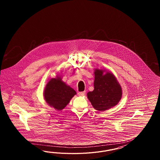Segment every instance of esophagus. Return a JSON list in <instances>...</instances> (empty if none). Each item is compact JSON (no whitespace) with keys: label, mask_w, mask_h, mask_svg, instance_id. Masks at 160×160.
<instances>
[{"label":"esophagus","mask_w":160,"mask_h":160,"mask_svg":"<svg viewBox=\"0 0 160 160\" xmlns=\"http://www.w3.org/2000/svg\"><path fill=\"white\" fill-rule=\"evenodd\" d=\"M85 92H78V96H84V95L85 94Z\"/></svg>","instance_id":"1"}]
</instances>
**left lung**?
Masks as SVG:
<instances>
[{"label":"left lung","mask_w":160,"mask_h":160,"mask_svg":"<svg viewBox=\"0 0 160 160\" xmlns=\"http://www.w3.org/2000/svg\"><path fill=\"white\" fill-rule=\"evenodd\" d=\"M96 69L94 82V89L87 93V97L92 107L99 112L107 110L115 106L122 96L120 85L112 73Z\"/></svg>","instance_id":"obj_1"}]
</instances>
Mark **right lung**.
Instances as JSON below:
<instances>
[{
    "label": "right lung",
    "mask_w": 160,
    "mask_h": 160,
    "mask_svg": "<svg viewBox=\"0 0 160 160\" xmlns=\"http://www.w3.org/2000/svg\"><path fill=\"white\" fill-rule=\"evenodd\" d=\"M75 94L76 91L58 78H52L48 82L44 92L46 102L58 110H61L66 106Z\"/></svg>",
    "instance_id": "right-lung-1"
}]
</instances>
